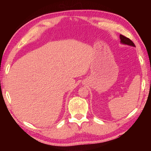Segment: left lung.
<instances>
[{"label": "left lung", "mask_w": 151, "mask_h": 151, "mask_svg": "<svg viewBox=\"0 0 151 151\" xmlns=\"http://www.w3.org/2000/svg\"><path fill=\"white\" fill-rule=\"evenodd\" d=\"M120 39H121V42L122 43V44H125L127 45H130V46H132V47H135V45L134 44V42L132 41V40L127 38L124 36L121 35H120Z\"/></svg>", "instance_id": "obj_1"}]
</instances>
